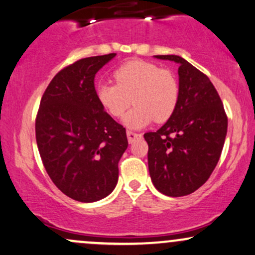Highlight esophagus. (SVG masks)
Here are the masks:
<instances>
[{"label":"esophagus","mask_w":255,"mask_h":255,"mask_svg":"<svg viewBox=\"0 0 255 255\" xmlns=\"http://www.w3.org/2000/svg\"><path fill=\"white\" fill-rule=\"evenodd\" d=\"M127 137H128V141L131 143L133 141H135L136 139L141 137V134L136 133V131H133V130H127Z\"/></svg>","instance_id":"34e87169"}]
</instances>
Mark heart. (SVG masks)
<instances>
[{
  "mask_svg": "<svg viewBox=\"0 0 255 255\" xmlns=\"http://www.w3.org/2000/svg\"><path fill=\"white\" fill-rule=\"evenodd\" d=\"M116 84L100 83L95 89L98 103L114 118H122L131 100L135 106L125 116L129 128H142L154 120L166 122L179 101V82L172 70L146 60H130L113 73Z\"/></svg>",
  "mask_w": 255,
  "mask_h": 255,
  "instance_id": "heart-1",
  "label": "heart"
}]
</instances>
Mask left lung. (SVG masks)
<instances>
[{"mask_svg": "<svg viewBox=\"0 0 255 255\" xmlns=\"http://www.w3.org/2000/svg\"><path fill=\"white\" fill-rule=\"evenodd\" d=\"M179 64V101L160 129L145 133L148 170L161 194H192L209 179L221 157L228 118L207 75L179 56H155Z\"/></svg>", "mask_w": 255, "mask_h": 255, "instance_id": "8db88e82", "label": "left lung"}]
</instances>
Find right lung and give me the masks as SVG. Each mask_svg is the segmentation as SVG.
Listing matches in <instances>:
<instances>
[{
    "label": "right lung",
    "mask_w": 255,
    "mask_h": 255,
    "mask_svg": "<svg viewBox=\"0 0 255 255\" xmlns=\"http://www.w3.org/2000/svg\"><path fill=\"white\" fill-rule=\"evenodd\" d=\"M116 53L89 57L54 76L35 119L36 145L46 172L70 198L100 201L114 190L128 147L126 128L98 103L94 79Z\"/></svg>",
    "instance_id": "add662e5"
}]
</instances>
